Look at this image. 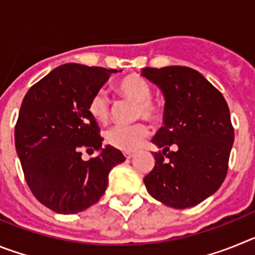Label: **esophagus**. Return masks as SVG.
<instances>
[{
    "instance_id": "esophagus-1",
    "label": "esophagus",
    "mask_w": 255,
    "mask_h": 255,
    "mask_svg": "<svg viewBox=\"0 0 255 255\" xmlns=\"http://www.w3.org/2000/svg\"><path fill=\"white\" fill-rule=\"evenodd\" d=\"M124 155H125L126 159H131L134 157V153H124Z\"/></svg>"
}]
</instances>
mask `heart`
<instances>
[{
  "instance_id": "b5f03b06",
  "label": "heart",
  "mask_w": 255,
  "mask_h": 255,
  "mask_svg": "<svg viewBox=\"0 0 255 255\" xmlns=\"http://www.w3.org/2000/svg\"><path fill=\"white\" fill-rule=\"evenodd\" d=\"M116 91L125 100L136 103L135 120L147 119L155 123L162 117L161 107L152 101V89L141 76L135 74L125 76L117 83ZM88 111L97 123L107 124L111 119V105L107 96L103 92L94 94L88 106ZM148 134L149 128L144 123H136L130 126H115L106 132V141L115 149L131 153L143 145Z\"/></svg>"
}]
</instances>
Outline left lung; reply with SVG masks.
<instances>
[{
	"label": "left lung",
	"mask_w": 255,
	"mask_h": 255,
	"mask_svg": "<svg viewBox=\"0 0 255 255\" xmlns=\"http://www.w3.org/2000/svg\"><path fill=\"white\" fill-rule=\"evenodd\" d=\"M141 75L164 96V125L152 139L163 150L154 153V167L144 184L166 206H197L218 190L227 175L234 143L229 106L221 92L190 67H145ZM171 145L177 149L170 151Z\"/></svg>",
	"instance_id": "obj_1"
}]
</instances>
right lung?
<instances>
[{"mask_svg": "<svg viewBox=\"0 0 255 255\" xmlns=\"http://www.w3.org/2000/svg\"><path fill=\"white\" fill-rule=\"evenodd\" d=\"M115 69L65 64L25 94L15 125V147L33 195L56 213L74 215L96 204L108 173L125 161L111 145L102 147L98 124L88 111ZM84 149L101 154L83 161Z\"/></svg>", "mask_w": 255, "mask_h": 255, "instance_id": "1", "label": "right lung"}]
</instances>
